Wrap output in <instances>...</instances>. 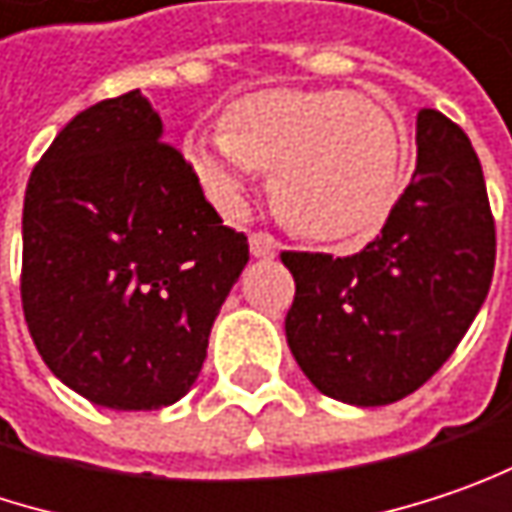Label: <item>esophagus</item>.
<instances>
[{"label": "esophagus", "instance_id": "esophagus-1", "mask_svg": "<svg viewBox=\"0 0 512 512\" xmlns=\"http://www.w3.org/2000/svg\"><path fill=\"white\" fill-rule=\"evenodd\" d=\"M250 253L256 259H274L279 253V241L268 233H250Z\"/></svg>", "mask_w": 512, "mask_h": 512}]
</instances>
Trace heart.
Masks as SVG:
<instances>
[{
  "mask_svg": "<svg viewBox=\"0 0 512 512\" xmlns=\"http://www.w3.org/2000/svg\"><path fill=\"white\" fill-rule=\"evenodd\" d=\"M186 163L206 198L241 215L256 168H271L282 221L347 244L382 230L402 177V136L382 104L344 90H256L224 110V130L192 133Z\"/></svg>",
  "mask_w": 512,
  "mask_h": 512,
  "instance_id": "1",
  "label": "heart"
}]
</instances>
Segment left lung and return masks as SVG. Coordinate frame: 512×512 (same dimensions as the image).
Segmentation results:
<instances>
[{
    "instance_id": "8db88e82",
    "label": "left lung",
    "mask_w": 512,
    "mask_h": 512,
    "mask_svg": "<svg viewBox=\"0 0 512 512\" xmlns=\"http://www.w3.org/2000/svg\"><path fill=\"white\" fill-rule=\"evenodd\" d=\"M297 282L285 338L323 396L355 408L405 399L428 382L481 311L495 224L469 136L417 113V168L382 233L361 253H282Z\"/></svg>"
}]
</instances>
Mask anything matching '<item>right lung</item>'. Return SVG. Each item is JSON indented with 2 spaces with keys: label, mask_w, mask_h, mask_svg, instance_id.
<instances>
[{
  "label": "right lung",
  "mask_w": 512,
  "mask_h": 512,
  "mask_svg": "<svg viewBox=\"0 0 512 512\" xmlns=\"http://www.w3.org/2000/svg\"><path fill=\"white\" fill-rule=\"evenodd\" d=\"M139 90L78 113L31 171L22 311L69 390L160 411L198 379L212 323L250 253Z\"/></svg>",
  "instance_id": "1"
}]
</instances>
